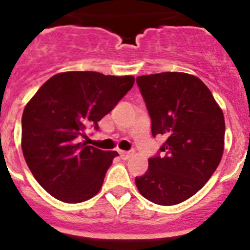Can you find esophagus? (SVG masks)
<instances>
[{"label":"esophagus","instance_id":"esophagus-1","mask_svg":"<svg viewBox=\"0 0 250 250\" xmlns=\"http://www.w3.org/2000/svg\"><path fill=\"white\" fill-rule=\"evenodd\" d=\"M133 155V151H120V157L122 160H128Z\"/></svg>","mask_w":250,"mask_h":250}]
</instances>
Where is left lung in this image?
<instances>
[{"label": "left lung", "instance_id": "1", "mask_svg": "<svg viewBox=\"0 0 250 250\" xmlns=\"http://www.w3.org/2000/svg\"><path fill=\"white\" fill-rule=\"evenodd\" d=\"M151 118V134L167 138L149 159L136 185L153 204L172 206L201 190L220 165L225 149V117L209 88L186 72L137 78Z\"/></svg>", "mask_w": 250, "mask_h": 250}]
</instances>
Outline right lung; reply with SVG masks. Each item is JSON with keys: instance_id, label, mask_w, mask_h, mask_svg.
<instances>
[{"instance_id": "right-lung-1", "label": "right lung", "mask_w": 250, "mask_h": 250, "mask_svg": "<svg viewBox=\"0 0 250 250\" xmlns=\"http://www.w3.org/2000/svg\"><path fill=\"white\" fill-rule=\"evenodd\" d=\"M133 76L66 71L51 76L24 107L22 151L36 180L53 197L79 204L96 195L117 151L79 143L85 129L113 109Z\"/></svg>"}]
</instances>
